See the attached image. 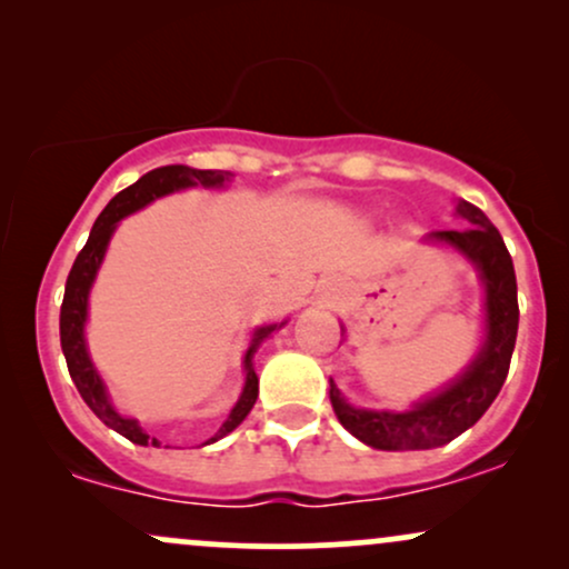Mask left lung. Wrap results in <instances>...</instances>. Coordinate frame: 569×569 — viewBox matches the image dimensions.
Instances as JSON below:
<instances>
[{
	"mask_svg": "<svg viewBox=\"0 0 569 569\" xmlns=\"http://www.w3.org/2000/svg\"><path fill=\"white\" fill-rule=\"evenodd\" d=\"M457 217L471 221V227L436 230L426 234V243L452 248L479 272L485 286V339L473 361L452 382L422 401H415L407 411L352 407L339 393L335 380H329V398L337 420L371 449L415 452V449L443 447L481 420L508 377L516 331H519L511 253L502 243L498 227L471 202H457Z\"/></svg>",
	"mask_w": 569,
	"mask_h": 569,
	"instance_id": "obj_1",
	"label": "left lung"
}]
</instances>
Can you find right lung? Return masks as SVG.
<instances>
[{"instance_id":"obj_1","label":"right lung","mask_w":569,"mask_h":569,"mask_svg":"<svg viewBox=\"0 0 569 569\" xmlns=\"http://www.w3.org/2000/svg\"><path fill=\"white\" fill-rule=\"evenodd\" d=\"M232 179V173L227 171H198V168L189 166H162L154 168V171L143 173L136 184H130L122 192H117L109 206L103 208L101 217L96 219L93 230H90L88 243L80 253H77L74 264H71V272L67 278V291H63V305H61V350L67 356V367L71 380H74L77 390H80L82 401L93 409V415L103 426L117 430L120 436H126L128 441L139 443V447H160L158 439H149V433L139 426V420L133 417H126L120 409L114 407L112 398H109L107 385H103L101 375H98L93 358H90L88 342H84V323H88V299L90 289H93L98 270H101L103 257H107L109 240L117 230L122 219L130 217V213L141 211L143 206H149L152 200L166 198L171 192H181V189L189 187H202V189H221L227 181ZM286 321L259 326L253 329L251 342H248V350L243 356V390H240V398L234 401L230 409V417L221 422V428L211 436L206 443H213L224 439L227 433H232L240 422L246 420L248 411L253 409L259 396V377L253 371V352L259 350V345L264 342L272 331L280 329Z\"/></svg>"}]
</instances>
